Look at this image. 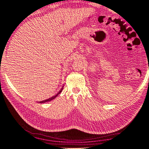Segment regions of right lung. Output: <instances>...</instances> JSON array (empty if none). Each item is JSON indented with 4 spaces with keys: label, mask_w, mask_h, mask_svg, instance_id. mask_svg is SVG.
Segmentation results:
<instances>
[{
    "label": "right lung",
    "mask_w": 149,
    "mask_h": 149,
    "mask_svg": "<svg viewBox=\"0 0 149 149\" xmlns=\"http://www.w3.org/2000/svg\"><path fill=\"white\" fill-rule=\"evenodd\" d=\"M62 90H63V88H62V89H61V90L59 91V92L57 93V94L55 95V96H53V97H50V98H49V99H47V100H44V101H41V102H39V103H45V102H49V101H51V100H54V99L55 98V97H56V96L57 95H58V94H60V93H61V91H62Z\"/></svg>",
    "instance_id": "add662e5"
}]
</instances>
